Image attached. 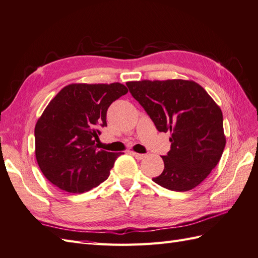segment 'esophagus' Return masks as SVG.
Listing matches in <instances>:
<instances>
[{
    "label": "esophagus",
    "mask_w": 258,
    "mask_h": 258,
    "mask_svg": "<svg viewBox=\"0 0 258 258\" xmlns=\"http://www.w3.org/2000/svg\"><path fill=\"white\" fill-rule=\"evenodd\" d=\"M132 155H133L137 160H142V159H144L145 157H146V155H143V154H137V153H133V151H132L131 153Z\"/></svg>",
    "instance_id": "34e87169"
}]
</instances>
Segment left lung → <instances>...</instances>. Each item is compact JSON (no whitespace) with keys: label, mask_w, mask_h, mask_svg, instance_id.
Masks as SVG:
<instances>
[{"label":"left lung","mask_w":258,"mask_h":258,"mask_svg":"<svg viewBox=\"0 0 258 258\" xmlns=\"http://www.w3.org/2000/svg\"><path fill=\"white\" fill-rule=\"evenodd\" d=\"M126 86L156 128L171 132V149L162 156L163 172L153 181L175 192L196 187L217 166L226 146L220 108L193 81H142Z\"/></svg>","instance_id":"8db88e82"}]
</instances>
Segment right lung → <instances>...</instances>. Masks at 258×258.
I'll return each instance as SVG.
<instances>
[{"label":"right lung","mask_w":258,"mask_h":258,"mask_svg":"<svg viewBox=\"0 0 258 258\" xmlns=\"http://www.w3.org/2000/svg\"><path fill=\"white\" fill-rule=\"evenodd\" d=\"M120 83L72 84L52 99L35 127L41 172L62 190L81 194L108 179L120 153L98 149L111 103L127 94Z\"/></svg>","instance_id":"right-lung-1"}]
</instances>
